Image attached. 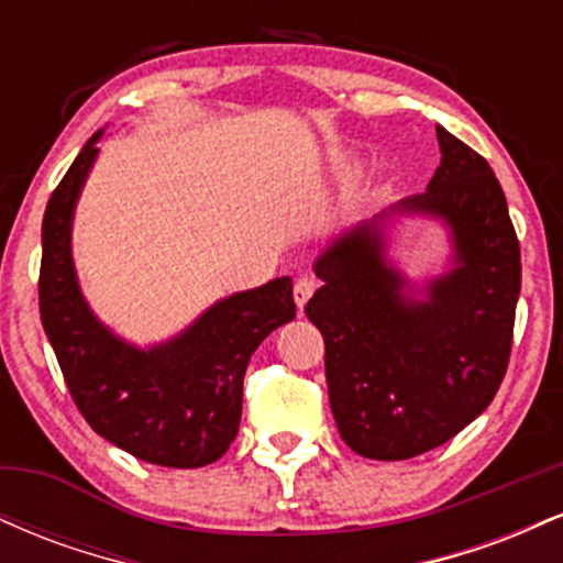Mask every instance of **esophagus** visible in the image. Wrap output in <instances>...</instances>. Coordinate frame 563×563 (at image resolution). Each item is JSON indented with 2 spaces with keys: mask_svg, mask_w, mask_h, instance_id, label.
Segmentation results:
<instances>
[{
  "mask_svg": "<svg viewBox=\"0 0 563 563\" xmlns=\"http://www.w3.org/2000/svg\"><path fill=\"white\" fill-rule=\"evenodd\" d=\"M314 288H318V283L309 280V277H299L294 286V299H296V307H299V312H303V303L312 299Z\"/></svg>",
  "mask_w": 563,
  "mask_h": 563,
  "instance_id": "obj_1",
  "label": "esophagus"
}]
</instances>
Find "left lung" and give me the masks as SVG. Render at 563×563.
I'll use <instances>...</instances> for the list:
<instances>
[{
  "instance_id": "1",
  "label": "left lung",
  "mask_w": 563,
  "mask_h": 563,
  "mask_svg": "<svg viewBox=\"0 0 563 563\" xmlns=\"http://www.w3.org/2000/svg\"><path fill=\"white\" fill-rule=\"evenodd\" d=\"M437 140L442 164L426 192L335 235L303 307L325 339L339 434L373 461L423 455L466 429L495 399L514 344L521 251L503 187L466 142L442 126ZM407 213L442 218L456 251L423 300L385 260V230Z\"/></svg>"
}]
</instances>
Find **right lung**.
Here are the masks:
<instances>
[{
  "instance_id": "right-lung-1",
  "label": "right lung",
  "mask_w": 563,
  "mask_h": 563,
  "mask_svg": "<svg viewBox=\"0 0 563 563\" xmlns=\"http://www.w3.org/2000/svg\"><path fill=\"white\" fill-rule=\"evenodd\" d=\"M89 137L49 196L42 222L38 312L70 397L102 439L145 463L198 468L228 452L241 426L243 376L251 354L296 318L294 283L217 301L166 344L140 349L108 331L84 301L70 256V224L97 158Z\"/></svg>"
}]
</instances>
